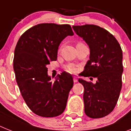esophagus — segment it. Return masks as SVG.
I'll use <instances>...</instances> for the list:
<instances>
[{
  "instance_id": "esophagus-1",
  "label": "esophagus",
  "mask_w": 131,
  "mask_h": 131,
  "mask_svg": "<svg viewBox=\"0 0 131 131\" xmlns=\"http://www.w3.org/2000/svg\"><path fill=\"white\" fill-rule=\"evenodd\" d=\"M73 81H74V82H77V77L76 76H74V77H73Z\"/></svg>"
}]
</instances>
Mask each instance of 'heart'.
Listing matches in <instances>:
<instances>
[{
  "mask_svg": "<svg viewBox=\"0 0 131 131\" xmlns=\"http://www.w3.org/2000/svg\"><path fill=\"white\" fill-rule=\"evenodd\" d=\"M66 70L69 72H71V73H74V72H77V69L74 67V65H72V64H69L66 67Z\"/></svg>",
  "mask_w": 131,
  "mask_h": 131,
  "instance_id": "obj_1",
  "label": "heart"
}]
</instances>
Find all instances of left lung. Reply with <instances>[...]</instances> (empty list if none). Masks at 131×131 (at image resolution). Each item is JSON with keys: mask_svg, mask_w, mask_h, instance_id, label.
<instances>
[{"mask_svg": "<svg viewBox=\"0 0 131 131\" xmlns=\"http://www.w3.org/2000/svg\"><path fill=\"white\" fill-rule=\"evenodd\" d=\"M72 28L90 49V59L81 75L97 79L95 83L79 79L84 89V113L90 118H102L113 111L121 90V47L112 34L99 26L85 25Z\"/></svg>", "mask_w": 131, "mask_h": 131, "instance_id": "1", "label": "left lung"}]
</instances>
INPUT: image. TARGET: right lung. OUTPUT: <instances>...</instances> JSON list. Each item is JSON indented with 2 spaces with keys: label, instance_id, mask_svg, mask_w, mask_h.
I'll list each match as a JSON object with an SVG mask.
<instances>
[{
  "label": "right lung",
  "instance_id": "right-lung-1",
  "mask_svg": "<svg viewBox=\"0 0 131 131\" xmlns=\"http://www.w3.org/2000/svg\"><path fill=\"white\" fill-rule=\"evenodd\" d=\"M74 35L69 25L42 23L25 31L16 44L13 68L25 103L35 114L42 117L61 115L73 86L69 73L57 76L52 82L47 66L57 60L59 45Z\"/></svg>",
  "mask_w": 131,
  "mask_h": 131
}]
</instances>
